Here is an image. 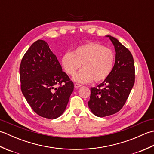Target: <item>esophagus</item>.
<instances>
[{"mask_svg":"<svg viewBox=\"0 0 154 154\" xmlns=\"http://www.w3.org/2000/svg\"><path fill=\"white\" fill-rule=\"evenodd\" d=\"M74 86L75 88H79L80 87H81V84H79V83H75Z\"/></svg>","mask_w":154,"mask_h":154,"instance_id":"1","label":"esophagus"}]
</instances>
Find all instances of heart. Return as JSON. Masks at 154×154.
<instances>
[{
  "label": "heart",
  "instance_id": "1",
  "mask_svg": "<svg viewBox=\"0 0 154 154\" xmlns=\"http://www.w3.org/2000/svg\"><path fill=\"white\" fill-rule=\"evenodd\" d=\"M114 51L103 45L88 42L76 48L73 53L67 51L61 59V64L69 75H75L83 64L84 67L73 77L79 83H89L94 79L96 82L106 79L114 67Z\"/></svg>",
  "mask_w": 154,
  "mask_h": 154
}]
</instances>
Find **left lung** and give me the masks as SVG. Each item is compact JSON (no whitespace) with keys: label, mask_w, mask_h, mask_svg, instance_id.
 Instances as JSON below:
<instances>
[{"label":"left lung","mask_w":154,"mask_h":154,"mask_svg":"<svg viewBox=\"0 0 154 154\" xmlns=\"http://www.w3.org/2000/svg\"><path fill=\"white\" fill-rule=\"evenodd\" d=\"M115 48V63L110 75L98 87L91 88L89 109L94 115H112L122 109L135 81L133 56L128 48L115 38L107 35Z\"/></svg>","instance_id":"left-lung-1"}]
</instances>
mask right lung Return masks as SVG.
<instances>
[{
	"mask_svg": "<svg viewBox=\"0 0 154 154\" xmlns=\"http://www.w3.org/2000/svg\"><path fill=\"white\" fill-rule=\"evenodd\" d=\"M21 91L39 116L55 119L66 109L74 85L44 40L32 44L20 65Z\"/></svg>",
	"mask_w": 154,
	"mask_h": 154,
	"instance_id": "right-lung-1",
	"label": "right lung"
}]
</instances>
